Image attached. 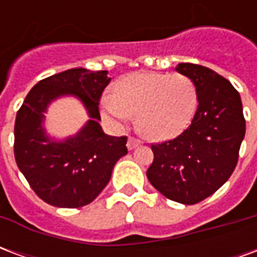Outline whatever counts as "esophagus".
I'll return each mask as SVG.
<instances>
[{"instance_id": "esophagus-1", "label": "esophagus", "mask_w": 257, "mask_h": 257, "mask_svg": "<svg viewBox=\"0 0 257 257\" xmlns=\"http://www.w3.org/2000/svg\"><path fill=\"white\" fill-rule=\"evenodd\" d=\"M140 143H142V142H140L139 139H136V138H132V136H131V138L128 139V145L126 146H128L129 150H134V149H136Z\"/></svg>"}]
</instances>
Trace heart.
Instances as JSON below:
<instances>
[{
  "mask_svg": "<svg viewBox=\"0 0 257 257\" xmlns=\"http://www.w3.org/2000/svg\"><path fill=\"white\" fill-rule=\"evenodd\" d=\"M197 89L183 74L132 73L103 97L106 112L125 123L136 114L139 132L150 139H168L184 129L197 108Z\"/></svg>",
  "mask_w": 257,
  "mask_h": 257,
  "instance_id": "1",
  "label": "heart"
}]
</instances>
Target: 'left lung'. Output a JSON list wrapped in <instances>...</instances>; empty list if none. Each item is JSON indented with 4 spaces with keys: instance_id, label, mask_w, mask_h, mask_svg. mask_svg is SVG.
<instances>
[{
    "instance_id": "8db88e82",
    "label": "left lung",
    "mask_w": 257,
    "mask_h": 257,
    "mask_svg": "<svg viewBox=\"0 0 257 257\" xmlns=\"http://www.w3.org/2000/svg\"><path fill=\"white\" fill-rule=\"evenodd\" d=\"M176 71L194 82L198 107L183 134L151 145L154 161L147 179L167 198L193 205L220 189L234 172L245 118L230 81L199 64L179 63Z\"/></svg>"
}]
</instances>
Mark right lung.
<instances>
[{
	"mask_svg": "<svg viewBox=\"0 0 257 257\" xmlns=\"http://www.w3.org/2000/svg\"><path fill=\"white\" fill-rule=\"evenodd\" d=\"M106 70L70 68L41 79L26 96L15 121V160L34 193L58 208L90 204L110 182L117 161L128 154L126 136L103 132L101 93L110 79ZM62 95H75L91 118L79 133L51 140L42 123L47 106Z\"/></svg>",
	"mask_w": 257,
	"mask_h": 257,
	"instance_id": "obj_1",
	"label": "right lung"
}]
</instances>
